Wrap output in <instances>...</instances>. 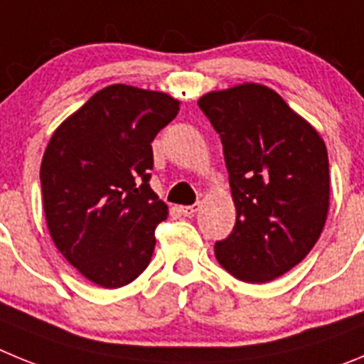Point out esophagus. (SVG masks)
Instances as JSON below:
<instances>
[{
  "label": "esophagus",
  "instance_id": "34e87169",
  "mask_svg": "<svg viewBox=\"0 0 364 364\" xmlns=\"http://www.w3.org/2000/svg\"><path fill=\"white\" fill-rule=\"evenodd\" d=\"M199 203H194V205H185V206H181V208H179V210H181V214L183 215H186V218H192V215L196 214V212L199 210Z\"/></svg>",
  "mask_w": 364,
  "mask_h": 364
}]
</instances>
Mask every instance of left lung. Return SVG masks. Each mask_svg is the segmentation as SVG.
Returning <instances> with one entry per match:
<instances>
[{
	"label": "left lung",
	"instance_id": "left-lung-1",
	"mask_svg": "<svg viewBox=\"0 0 364 364\" xmlns=\"http://www.w3.org/2000/svg\"><path fill=\"white\" fill-rule=\"evenodd\" d=\"M198 105L221 137L237 214L230 235L215 241V257L247 283L276 279L306 257L325 227V143L263 85L210 92Z\"/></svg>",
	"mask_w": 364,
	"mask_h": 364
}]
</instances>
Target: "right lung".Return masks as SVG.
<instances>
[{"instance_id":"add662e5","label":"right lung","mask_w":364,"mask_h":364,"mask_svg":"<svg viewBox=\"0 0 364 364\" xmlns=\"http://www.w3.org/2000/svg\"><path fill=\"white\" fill-rule=\"evenodd\" d=\"M179 112L163 92L110 85L63 121L39 179L48 230L87 279L119 288L150 263L168 208L150 188L152 141Z\"/></svg>"}]
</instances>
